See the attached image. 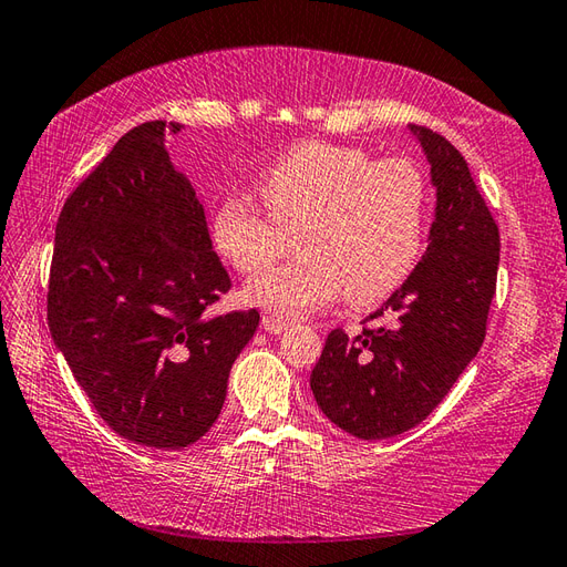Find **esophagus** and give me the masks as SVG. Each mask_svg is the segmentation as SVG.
<instances>
[{"label":"esophagus","instance_id":"esophagus-1","mask_svg":"<svg viewBox=\"0 0 567 567\" xmlns=\"http://www.w3.org/2000/svg\"><path fill=\"white\" fill-rule=\"evenodd\" d=\"M287 327H290V321H287V319L270 317V315H265V317H262V329H265V331H270V333H282Z\"/></svg>","mask_w":567,"mask_h":567}]
</instances>
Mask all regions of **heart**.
<instances>
[{
	"mask_svg": "<svg viewBox=\"0 0 567 567\" xmlns=\"http://www.w3.org/2000/svg\"><path fill=\"white\" fill-rule=\"evenodd\" d=\"M256 189L268 215L240 197L216 204V252L252 275L280 258L297 231L302 256L252 277L244 290L250 305L290 319L343 292L348 305L368 307L412 272L429 202L426 175L414 161H372L358 146L305 141L282 153Z\"/></svg>",
	"mask_w": 567,
	"mask_h": 567,
	"instance_id": "b5f03b06",
	"label": "heart"
}]
</instances>
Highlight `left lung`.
Wrapping results in <instances>:
<instances>
[{
    "label": "left lung",
    "instance_id": "8db88e82",
    "mask_svg": "<svg viewBox=\"0 0 567 567\" xmlns=\"http://www.w3.org/2000/svg\"><path fill=\"white\" fill-rule=\"evenodd\" d=\"M436 187L424 258L388 302L348 336L333 329L311 392L336 426L363 441L421 424L480 351L497 292L499 228L449 138L416 128Z\"/></svg>",
    "mask_w": 567,
    "mask_h": 567
}]
</instances>
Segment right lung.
<instances>
[{
  "label": "right lung",
  "mask_w": 567,
  "mask_h": 567,
  "mask_svg": "<svg viewBox=\"0 0 567 567\" xmlns=\"http://www.w3.org/2000/svg\"><path fill=\"white\" fill-rule=\"evenodd\" d=\"M179 128H131L70 192L48 277V329L80 388L114 433L158 451L214 426L260 321L256 309L207 315L231 277L167 155Z\"/></svg>",
  "instance_id": "add662e5"
}]
</instances>
